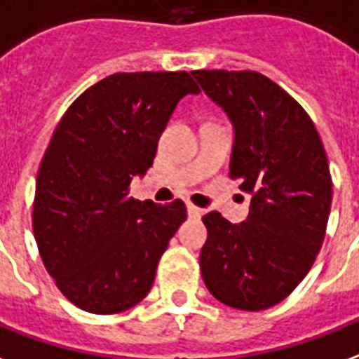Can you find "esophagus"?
<instances>
[{
	"instance_id": "esophagus-1",
	"label": "esophagus",
	"mask_w": 359,
	"mask_h": 359,
	"mask_svg": "<svg viewBox=\"0 0 359 359\" xmlns=\"http://www.w3.org/2000/svg\"><path fill=\"white\" fill-rule=\"evenodd\" d=\"M187 214H189V218L198 219V218H201V216H203V214H205V212L201 210V208H198V206H195V205H187Z\"/></svg>"
}]
</instances>
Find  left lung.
Masks as SVG:
<instances>
[{"label":"left lung","mask_w":359,"mask_h":359,"mask_svg":"<svg viewBox=\"0 0 359 359\" xmlns=\"http://www.w3.org/2000/svg\"><path fill=\"white\" fill-rule=\"evenodd\" d=\"M191 74L231 120L229 177L252 197L241 224L203 218V279L219 302L260 312L297 289L323 245L333 198L325 149L308 112L260 72Z\"/></svg>","instance_id":"obj_1"}]
</instances>
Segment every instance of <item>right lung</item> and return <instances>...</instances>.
I'll list each match as a JSON object with an SVG mask.
<instances>
[{
  "mask_svg": "<svg viewBox=\"0 0 359 359\" xmlns=\"http://www.w3.org/2000/svg\"><path fill=\"white\" fill-rule=\"evenodd\" d=\"M189 72H118L70 104L41 158L32 226L43 266L72 304L91 313L132 308L187 218L183 201L128 197L145 176Z\"/></svg>",
  "mask_w": 359,
  "mask_h": 359,
  "instance_id": "obj_1",
  "label": "right lung"
}]
</instances>
